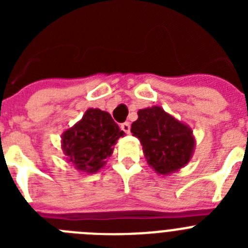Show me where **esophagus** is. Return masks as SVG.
Masks as SVG:
<instances>
[{"mask_svg": "<svg viewBox=\"0 0 248 248\" xmlns=\"http://www.w3.org/2000/svg\"><path fill=\"white\" fill-rule=\"evenodd\" d=\"M120 128H122L123 131H125L126 134H129V133H130V123H123L122 125H120Z\"/></svg>", "mask_w": 248, "mask_h": 248, "instance_id": "esophagus-1", "label": "esophagus"}]
</instances>
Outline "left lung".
Returning <instances> with one entry per match:
<instances>
[{
    "label": "left lung",
    "instance_id": "8db88e82",
    "mask_svg": "<svg viewBox=\"0 0 248 248\" xmlns=\"http://www.w3.org/2000/svg\"><path fill=\"white\" fill-rule=\"evenodd\" d=\"M130 131L143 145L149 165L160 175L176 172L194 154L191 128L157 105L140 109Z\"/></svg>",
    "mask_w": 248,
    "mask_h": 248
}]
</instances>
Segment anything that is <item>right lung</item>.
Here are the masks:
<instances>
[{
	"instance_id": "1",
	"label": "right lung",
	"mask_w": 248,
	"mask_h": 248,
	"mask_svg": "<svg viewBox=\"0 0 248 248\" xmlns=\"http://www.w3.org/2000/svg\"><path fill=\"white\" fill-rule=\"evenodd\" d=\"M124 134L108 111L89 108L63 133L61 144L65 159L77 170L93 174L105 165V159L113 154L117 140Z\"/></svg>"
}]
</instances>
